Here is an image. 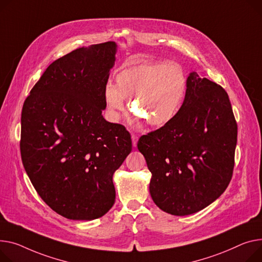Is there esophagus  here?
<instances>
[{
  "label": "esophagus",
  "instance_id": "obj_1",
  "mask_svg": "<svg viewBox=\"0 0 262 262\" xmlns=\"http://www.w3.org/2000/svg\"><path fill=\"white\" fill-rule=\"evenodd\" d=\"M138 139H139V138H138V136H137V135H134V134L132 135V141H133V145H134V146H136V145H137Z\"/></svg>",
  "mask_w": 262,
  "mask_h": 262
}]
</instances>
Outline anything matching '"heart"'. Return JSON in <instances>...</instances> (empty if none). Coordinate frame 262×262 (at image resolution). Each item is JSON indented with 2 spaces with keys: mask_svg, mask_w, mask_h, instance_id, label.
I'll return each mask as SVG.
<instances>
[{
  "mask_svg": "<svg viewBox=\"0 0 262 262\" xmlns=\"http://www.w3.org/2000/svg\"><path fill=\"white\" fill-rule=\"evenodd\" d=\"M187 80L181 66L173 63L144 62L127 65L116 75V84L104 89V101L113 118L124 110L125 100L139 118L161 127L176 117L185 97Z\"/></svg>",
  "mask_w": 262,
  "mask_h": 262,
  "instance_id": "obj_1",
  "label": "heart"
}]
</instances>
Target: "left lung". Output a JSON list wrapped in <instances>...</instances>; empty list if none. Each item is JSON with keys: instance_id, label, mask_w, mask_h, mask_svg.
Here are the masks:
<instances>
[{"instance_id": "left-lung-1", "label": "left lung", "mask_w": 262, "mask_h": 262, "mask_svg": "<svg viewBox=\"0 0 262 262\" xmlns=\"http://www.w3.org/2000/svg\"><path fill=\"white\" fill-rule=\"evenodd\" d=\"M236 144L237 123L228 94L190 73L176 117L137 144L151 172L149 193L156 205L186 216L214 202L232 179Z\"/></svg>"}]
</instances>
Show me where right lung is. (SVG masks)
I'll return each instance as SVG.
<instances>
[{
  "label": "right lung",
  "mask_w": 262,
  "mask_h": 262,
  "mask_svg": "<svg viewBox=\"0 0 262 262\" xmlns=\"http://www.w3.org/2000/svg\"><path fill=\"white\" fill-rule=\"evenodd\" d=\"M117 44L81 47L52 62L26 98L21 157L43 201L59 215L94 220L115 203L114 172L132 151L126 128L102 116Z\"/></svg>",
  "instance_id": "1"
}]
</instances>
